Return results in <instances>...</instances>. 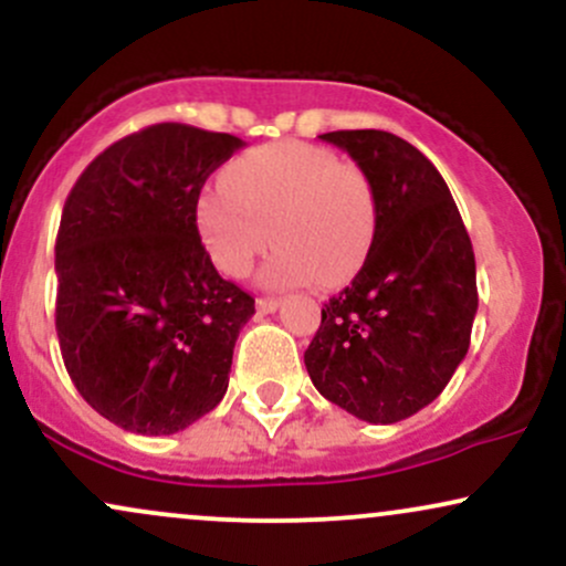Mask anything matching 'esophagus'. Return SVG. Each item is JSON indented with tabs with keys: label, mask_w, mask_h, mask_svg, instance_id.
<instances>
[{
	"label": "esophagus",
	"mask_w": 566,
	"mask_h": 566,
	"mask_svg": "<svg viewBox=\"0 0 566 566\" xmlns=\"http://www.w3.org/2000/svg\"><path fill=\"white\" fill-rule=\"evenodd\" d=\"M279 305H282L279 297H258V311H261V314H274Z\"/></svg>",
	"instance_id": "1"
}]
</instances>
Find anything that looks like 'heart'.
I'll return each mask as SVG.
<instances>
[{
  "instance_id": "obj_1",
  "label": "heart",
  "mask_w": 566,
  "mask_h": 566,
  "mask_svg": "<svg viewBox=\"0 0 566 566\" xmlns=\"http://www.w3.org/2000/svg\"><path fill=\"white\" fill-rule=\"evenodd\" d=\"M197 218L207 252L229 276H244L274 233L269 287L311 279L333 287L365 263L375 201L356 165L314 143L282 140L233 159L223 188L201 193Z\"/></svg>"
}]
</instances>
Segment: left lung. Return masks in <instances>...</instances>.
<instances>
[{"label":"left lung","instance_id":"obj_1","mask_svg":"<svg viewBox=\"0 0 566 566\" xmlns=\"http://www.w3.org/2000/svg\"><path fill=\"white\" fill-rule=\"evenodd\" d=\"M365 172L373 244L322 308L305 369L324 399L375 426L431 405L469 354L479 308L473 247L450 188L412 143L382 129L319 135Z\"/></svg>","mask_w":566,"mask_h":566}]
</instances>
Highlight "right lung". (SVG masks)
<instances>
[{"mask_svg":"<svg viewBox=\"0 0 566 566\" xmlns=\"http://www.w3.org/2000/svg\"><path fill=\"white\" fill-rule=\"evenodd\" d=\"M244 140L165 122L127 135L71 188L55 242V329L82 399L119 428L170 437L216 409L255 301L197 229L199 193Z\"/></svg>","mask_w":566,"mask_h":566,"instance_id":"add662e5","label":"right lung"}]
</instances>
